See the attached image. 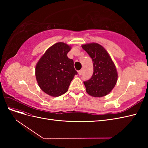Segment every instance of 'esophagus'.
Segmentation results:
<instances>
[{
	"label": "esophagus",
	"instance_id": "esophagus-1",
	"mask_svg": "<svg viewBox=\"0 0 148 148\" xmlns=\"http://www.w3.org/2000/svg\"><path fill=\"white\" fill-rule=\"evenodd\" d=\"M78 75H82V73H83V70H79L78 71Z\"/></svg>",
	"mask_w": 148,
	"mask_h": 148
}]
</instances>
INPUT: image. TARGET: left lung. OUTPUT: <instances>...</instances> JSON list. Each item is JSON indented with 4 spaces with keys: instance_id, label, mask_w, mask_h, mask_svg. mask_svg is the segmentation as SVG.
Segmentation results:
<instances>
[{
    "instance_id": "left-lung-1",
    "label": "left lung",
    "mask_w": 148,
    "mask_h": 148,
    "mask_svg": "<svg viewBox=\"0 0 148 148\" xmlns=\"http://www.w3.org/2000/svg\"><path fill=\"white\" fill-rule=\"evenodd\" d=\"M82 47L93 62L92 77L84 82L86 92L95 97L107 95L115 87L118 78L117 69L113 60L104 47L99 44H85Z\"/></svg>"
}]
</instances>
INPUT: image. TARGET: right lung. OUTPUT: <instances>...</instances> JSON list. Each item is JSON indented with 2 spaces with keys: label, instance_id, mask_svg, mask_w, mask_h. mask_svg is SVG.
Returning <instances> with one entry per match:
<instances>
[{
  "label": "right lung",
  "instance_id": "right-lung-1",
  "mask_svg": "<svg viewBox=\"0 0 148 148\" xmlns=\"http://www.w3.org/2000/svg\"><path fill=\"white\" fill-rule=\"evenodd\" d=\"M71 46L59 42L49 47L36 65L35 75L39 88L52 97L64 95L77 71L73 60L67 57Z\"/></svg>",
  "mask_w": 148,
  "mask_h": 148
}]
</instances>
